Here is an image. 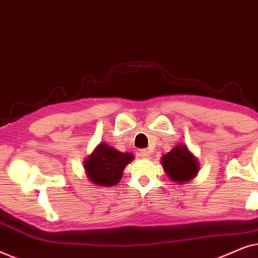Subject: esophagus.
Masks as SVG:
<instances>
[{"label":"esophagus","instance_id":"34e87169","mask_svg":"<svg viewBox=\"0 0 258 258\" xmlns=\"http://www.w3.org/2000/svg\"><path fill=\"white\" fill-rule=\"evenodd\" d=\"M137 154H139V156H140L141 158H149V156H150V151L147 150V149L140 150Z\"/></svg>","mask_w":258,"mask_h":258}]
</instances>
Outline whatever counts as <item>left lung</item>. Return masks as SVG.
I'll return each mask as SVG.
<instances>
[{"instance_id":"1","label":"left lung","mask_w":258,"mask_h":258,"mask_svg":"<svg viewBox=\"0 0 258 258\" xmlns=\"http://www.w3.org/2000/svg\"><path fill=\"white\" fill-rule=\"evenodd\" d=\"M162 165L169 178L176 183L190 181L200 170L197 158L190 153L185 144H177L171 151L163 155Z\"/></svg>"}]
</instances>
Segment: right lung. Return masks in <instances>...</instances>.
<instances>
[{"label": "right lung", "instance_id": "obj_1", "mask_svg": "<svg viewBox=\"0 0 258 258\" xmlns=\"http://www.w3.org/2000/svg\"><path fill=\"white\" fill-rule=\"evenodd\" d=\"M132 153H122L105 143H100L84 161L88 178L100 186L116 185L124 168L133 161Z\"/></svg>", "mask_w": 258, "mask_h": 258}]
</instances>
